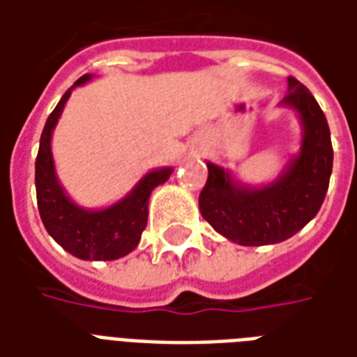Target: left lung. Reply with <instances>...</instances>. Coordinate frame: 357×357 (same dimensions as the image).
<instances>
[{
	"instance_id": "8db88e82",
	"label": "left lung",
	"mask_w": 357,
	"mask_h": 357,
	"mask_svg": "<svg viewBox=\"0 0 357 357\" xmlns=\"http://www.w3.org/2000/svg\"><path fill=\"white\" fill-rule=\"evenodd\" d=\"M281 105L298 112L302 141L298 155L275 181L243 185L222 166L206 162L208 179L199 195L202 218L243 247L275 245L298 233L319 212L329 189L333 145L323 110L310 89L292 76Z\"/></svg>"
}]
</instances>
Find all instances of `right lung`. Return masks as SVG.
Wrapping results in <instances>:
<instances>
[{"label": "right lung", "mask_w": 357, "mask_h": 357, "mask_svg": "<svg viewBox=\"0 0 357 357\" xmlns=\"http://www.w3.org/2000/svg\"><path fill=\"white\" fill-rule=\"evenodd\" d=\"M88 80H91V74L74 82L43 126L36 158L38 210L47 233L66 252L80 260H118L139 245L141 233L147 225L149 197L155 187L162 185L170 178L174 170L158 168L149 172L122 201L101 210L82 208L65 193L55 172L51 135L73 89L84 86Z\"/></svg>", "instance_id": "obj_1"}]
</instances>
